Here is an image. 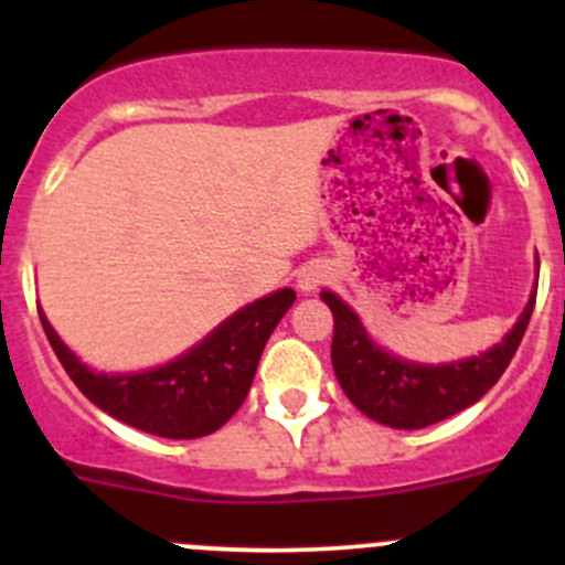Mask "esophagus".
Here are the masks:
<instances>
[{
	"label": "esophagus",
	"mask_w": 565,
	"mask_h": 565,
	"mask_svg": "<svg viewBox=\"0 0 565 565\" xmlns=\"http://www.w3.org/2000/svg\"><path fill=\"white\" fill-rule=\"evenodd\" d=\"M328 281H330V270L324 265H319V262H311V265L300 267L298 287L303 289V292H315V289H319Z\"/></svg>",
	"instance_id": "1"
}]
</instances>
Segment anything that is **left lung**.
<instances>
[{
	"instance_id": "8db88e82",
	"label": "left lung",
	"mask_w": 565,
	"mask_h": 565,
	"mask_svg": "<svg viewBox=\"0 0 565 565\" xmlns=\"http://www.w3.org/2000/svg\"><path fill=\"white\" fill-rule=\"evenodd\" d=\"M319 298L333 311L330 361L347 398L377 424L393 429H424L476 404L498 383L525 335L535 306V289L525 311L500 344L489 347L481 355L440 366L391 355L385 347L374 344L361 317L339 295L324 289Z\"/></svg>"
}]
</instances>
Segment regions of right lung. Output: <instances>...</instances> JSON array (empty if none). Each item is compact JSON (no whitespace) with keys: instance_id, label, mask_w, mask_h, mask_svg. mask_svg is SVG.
Segmentation results:
<instances>
[{"instance_id":"right-lung-1","label":"right lung","mask_w":565,"mask_h":565,"mask_svg":"<svg viewBox=\"0 0 565 565\" xmlns=\"http://www.w3.org/2000/svg\"><path fill=\"white\" fill-rule=\"evenodd\" d=\"M295 303L284 287L243 306L196 347L163 366L134 374L95 372L73 355L38 309L45 335L76 388L111 418L169 440L213 435L246 402L262 350Z\"/></svg>"}]
</instances>
